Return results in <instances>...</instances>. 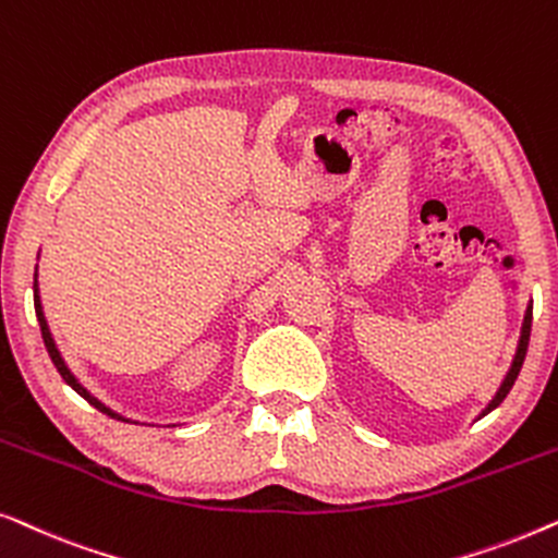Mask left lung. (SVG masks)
<instances>
[{
  "label": "left lung",
  "mask_w": 558,
  "mask_h": 558,
  "mask_svg": "<svg viewBox=\"0 0 558 558\" xmlns=\"http://www.w3.org/2000/svg\"><path fill=\"white\" fill-rule=\"evenodd\" d=\"M531 317H533V307L525 310V319H523V332H521V342H518V353H515V357H513V365H510V371H508L506 380H502L500 391L495 393V399H493L490 403H487L485 414H487V411H493L495 407H500L502 399H506L510 388H513L515 378H518V373H521V365H523V361H525V350H529V338H531Z\"/></svg>",
  "instance_id": "8db88e82"
}]
</instances>
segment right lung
<instances>
[{
	"label": "right lung",
	"instance_id": "obj_1",
	"mask_svg": "<svg viewBox=\"0 0 558 558\" xmlns=\"http://www.w3.org/2000/svg\"><path fill=\"white\" fill-rule=\"evenodd\" d=\"M35 302H37V304H35V310H37V319H40V330H43V340H45V348H48V353H50V361H52V363H56V368H58V373H60V376H63V380H65V384H68V386H71L75 393H81V396H83V399H86V401L90 403V407H96L98 411H104V414H109L111 418H121L119 414H113V411H109V409H106V407H104V403H98V401L94 399V396H90V393L86 391V388H83V386L78 384V380H75V378L71 376V371H68V368H65L63 357H60V353H58V348H56V342H52V338H50V330H48V325H45V317H43V310H40V300H37V281H35Z\"/></svg>",
	"mask_w": 558,
	"mask_h": 558
}]
</instances>
